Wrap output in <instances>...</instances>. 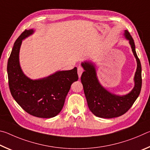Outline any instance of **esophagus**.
<instances>
[{"instance_id":"esophagus-1","label":"esophagus","mask_w":150,"mask_h":150,"mask_svg":"<svg viewBox=\"0 0 150 150\" xmlns=\"http://www.w3.org/2000/svg\"><path fill=\"white\" fill-rule=\"evenodd\" d=\"M83 71H84V69H83V68L82 67H78L77 68V73H78V75H79V77H81V75H82V73L83 72Z\"/></svg>"}]
</instances>
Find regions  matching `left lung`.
Here are the masks:
<instances>
[{
    "label": "left lung",
    "instance_id": "8db88e82",
    "mask_svg": "<svg viewBox=\"0 0 150 150\" xmlns=\"http://www.w3.org/2000/svg\"><path fill=\"white\" fill-rule=\"evenodd\" d=\"M124 35L129 40L137 62L134 76L135 85L128 94L119 96L110 93L100 84L96 77L95 65L89 62L81 63L85 71L81 75V80L87 105L90 110L98 117L112 118L123 115L132 107L140 93L142 82L140 61L136 54L134 40L128 30H125Z\"/></svg>",
    "mask_w": 150,
    "mask_h": 150
}]
</instances>
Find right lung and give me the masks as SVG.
<instances>
[{
	"instance_id": "right-lung-1",
	"label": "right lung",
	"mask_w": 150,
	"mask_h": 150,
	"mask_svg": "<svg viewBox=\"0 0 150 150\" xmlns=\"http://www.w3.org/2000/svg\"><path fill=\"white\" fill-rule=\"evenodd\" d=\"M33 33L32 29L25 30L14 42L7 65L10 91L26 112L38 118H52L62 110L71 85L78 80L77 69L57 71L37 80L27 77L20 67L19 52L22 40Z\"/></svg>"
}]
</instances>
